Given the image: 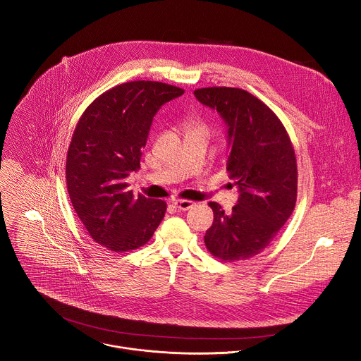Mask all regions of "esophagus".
<instances>
[{"mask_svg":"<svg viewBox=\"0 0 361 361\" xmlns=\"http://www.w3.org/2000/svg\"><path fill=\"white\" fill-rule=\"evenodd\" d=\"M173 202H174V205L180 212H187V210L192 209L194 205H195V202L190 201V200H174Z\"/></svg>","mask_w":361,"mask_h":361,"instance_id":"esophagus-1","label":"esophagus"}]
</instances>
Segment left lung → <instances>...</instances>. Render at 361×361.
<instances>
[{
	"instance_id": "obj_1",
	"label": "left lung",
	"mask_w": 361,
	"mask_h": 361,
	"mask_svg": "<svg viewBox=\"0 0 361 361\" xmlns=\"http://www.w3.org/2000/svg\"><path fill=\"white\" fill-rule=\"evenodd\" d=\"M201 104L217 110L227 126L230 178L238 201L227 214L209 202L213 226L204 235L207 250L223 262H240L262 252L291 216L297 198V163L290 137L279 117L252 94L231 87L194 91Z\"/></svg>"
}]
</instances>
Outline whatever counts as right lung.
<instances>
[{"label": "right lung", "instance_id": "right-lung-1", "mask_svg": "<svg viewBox=\"0 0 361 361\" xmlns=\"http://www.w3.org/2000/svg\"><path fill=\"white\" fill-rule=\"evenodd\" d=\"M183 94L159 81L124 82L95 98L74 130L66 164L70 200L91 238L111 251L144 245L164 219L166 201L134 197L126 180L140 169L154 116Z\"/></svg>", "mask_w": 361, "mask_h": 361}]
</instances>
